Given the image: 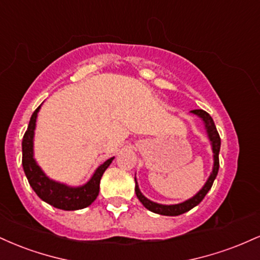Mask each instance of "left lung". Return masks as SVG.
Instances as JSON below:
<instances>
[{
	"label": "left lung",
	"instance_id": "8db88e82",
	"mask_svg": "<svg viewBox=\"0 0 260 260\" xmlns=\"http://www.w3.org/2000/svg\"><path fill=\"white\" fill-rule=\"evenodd\" d=\"M192 112L194 115L199 116L205 123V128H207V132L209 136V139H210L211 145H213V153H214V168H213V172H211L210 177L208 178L207 183L204 184V187L199 190L197 194L193 197V198L188 199V201L180 203V204H175V205H162V204H157V203H154L149 199L145 198L144 196L140 193L139 188H138V183L136 181V194L138 197V199L144 205L148 210L153 211L155 214H160V215H166V216H177L181 215V214L187 213L189 211L190 209H193L194 207L201 203L204 197L207 196V193L210 190L211 186H213L214 180L216 178L217 171H219V151H220V145H221V139H220L219 133H217V129L215 127V123H214L213 118L211 116L209 115L207 111L204 110H192Z\"/></svg>",
	"mask_w": 260,
	"mask_h": 260
}]
</instances>
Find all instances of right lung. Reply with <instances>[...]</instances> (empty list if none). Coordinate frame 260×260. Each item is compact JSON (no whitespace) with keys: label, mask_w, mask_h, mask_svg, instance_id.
<instances>
[{"label":"right lung","mask_w":260,"mask_h":260,"mask_svg":"<svg viewBox=\"0 0 260 260\" xmlns=\"http://www.w3.org/2000/svg\"><path fill=\"white\" fill-rule=\"evenodd\" d=\"M39 109H40V106L32 112L30 121H29V126L26 128L22 142V164L29 184L39 198L57 209L78 210V209L89 207L99 194L100 180L105 170L112 162L113 157L106 160L103 165H100L95 171V174L92 175L90 181L82 187H68L66 184L50 180L41 171V169L37 165L34 157H32V137H34L35 122H37Z\"/></svg>","instance_id":"obj_1"}]
</instances>
